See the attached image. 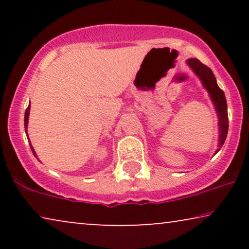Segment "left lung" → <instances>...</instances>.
<instances>
[{
	"label": "left lung",
	"mask_w": 249,
	"mask_h": 249,
	"mask_svg": "<svg viewBox=\"0 0 249 249\" xmlns=\"http://www.w3.org/2000/svg\"><path fill=\"white\" fill-rule=\"evenodd\" d=\"M187 63H188V66L194 70V72L200 78L204 87H205L207 91H209L210 96L212 98L214 105H215L217 117H219V147L221 148L224 144V142H226L228 129H229V119H228L226 96H224L223 90L217 86L215 77H214L212 70H211L209 67L203 64L198 59H189L187 61ZM219 149H217V151H219Z\"/></svg>",
	"instance_id": "obj_1"
}]
</instances>
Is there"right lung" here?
<instances>
[{"instance_id": "1", "label": "right lung", "mask_w": 249, "mask_h": 249, "mask_svg": "<svg viewBox=\"0 0 249 249\" xmlns=\"http://www.w3.org/2000/svg\"><path fill=\"white\" fill-rule=\"evenodd\" d=\"M29 110H30V107L28 105V107H27V110L25 112V130H26V134H27V124H28V117H29ZM30 148H32V151L34 154H35V152H34V148L32 147V145H30ZM36 155V154H35Z\"/></svg>"}]
</instances>
